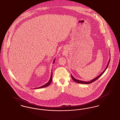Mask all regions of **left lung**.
Listing matches in <instances>:
<instances>
[{
	"label": "left lung",
	"mask_w": 120,
	"mask_h": 120,
	"mask_svg": "<svg viewBox=\"0 0 120 120\" xmlns=\"http://www.w3.org/2000/svg\"><path fill=\"white\" fill-rule=\"evenodd\" d=\"M110 59H109V61H108V62L107 63V66H106V68H105V69L104 70V71L101 73L100 75H99L98 76H97L96 78H95L94 79H92V80H91V81H88V82H86V81H81V80H78V79H76L72 75H71V77H72V79H73V80L75 81V82H77V83H82V84H89V83H92V82H94L96 80H97V79H98L100 76H101L104 72H105V71H106V70L107 69V67H108V65H109V62H110Z\"/></svg>",
	"instance_id": "left-lung-1"
}]
</instances>
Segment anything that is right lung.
<instances>
[{"label":"right lung","instance_id":"right-lung-1","mask_svg":"<svg viewBox=\"0 0 120 120\" xmlns=\"http://www.w3.org/2000/svg\"><path fill=\"white\" fill-rule=\"evenodd\" d=\"M55 60H56V59H54V61H53V64H54V63L55 62ZM52 72H51V78H50V80H49V81H48V82H47L46 84H44V85H43V86H41V87H38V88H45V87H47V86H48L51 83V82H52Z\"/></svg>","mask_w":120,"mask_h":120}]
</instances>
